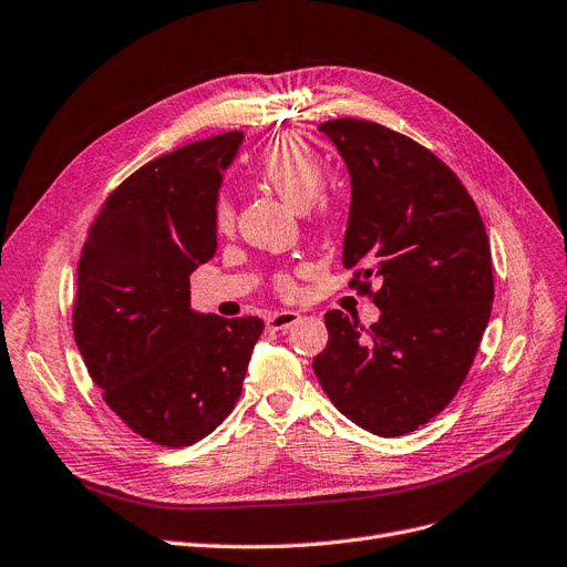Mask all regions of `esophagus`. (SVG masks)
Returning <instances> with one entry per match:
<instances>
[{
	"label": "esophagus",
	"mask_w": 567,
	"mask_h": 567,
	"mask_svg": "<svg viewBox=\"0 0 567 567\" xmlns=\"http://www.w3.org/2000/svg\"><path fill=\"white\" fill-rule=\"evenodd\" d=\"M299 319H301L299 312H293V310H280V312H274V315H270V317L266 319V327L274 329V331H285V329H289L291 324H297Z\"/></svg>",
	"instance_id": "34e87169"
}]
</instances>
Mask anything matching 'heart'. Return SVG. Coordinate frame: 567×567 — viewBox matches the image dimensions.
Segmentation results:
<instances>
[{
    "label": "heart",
    "mask_w": 567,
    "mask_h": 567,
    "mask_svg": "<svg viewBox=\"0 0 567 567\" xmlns=\"http://www.w3.org/2000/svg\"><path fill=\"white\" fill-rule=\"evenodd\" d=\"M255 174L270 189L278 192L293 208H306L317 219H329L338 213L340 194L324 183V164L312 145L297 132H282L270 138L255 159ZM213 229L231 234L236 225V206L229 194H217L210 208ZM280 291H291L289 276H278Z\"/></svg>",
    "instance_id": "1"
}]
</instances>
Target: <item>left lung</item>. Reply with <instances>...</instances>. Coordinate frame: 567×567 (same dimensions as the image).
<instances>
[{"label":"left lung","mask_w":567,"mask_h":567,"mask_svg":"<svg viewBox=\"0 0 567 567\" xmlns=\"http://www.w3.org/2000/svg\"><path fill=\"white\" fill-rule=\"evenodd\" d=\"M319 132L352 178L342 266L382 315L365 331L329 310L312 371L357 426L405 435L450 405L475 361L494 301L488 236L473 196L429 147L359 117Z\"/></svg>","instance_id":"left-lung-1"}]
</instances>
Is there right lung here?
Listing matches in <instances>:
<instances>
[{
	"mask_svg": "<svg viewBox=\"0 0 567 567\" xmlns=\"http://www.w3.org/2000/svg\"><path fill=\"white\" fill-rule=\"evenodd\" d=\"M243 132L187 143L122 181L79 259L73 338L106 405L141 437L189 447L234 410L259 317L189 306V276L217 248L210 208Z\"/></svg>",
	"mask_w": 567,
	"mask_h": 567,
	"instance_id": "add662e5",
	"label": "right lung"
}]
</instances>
